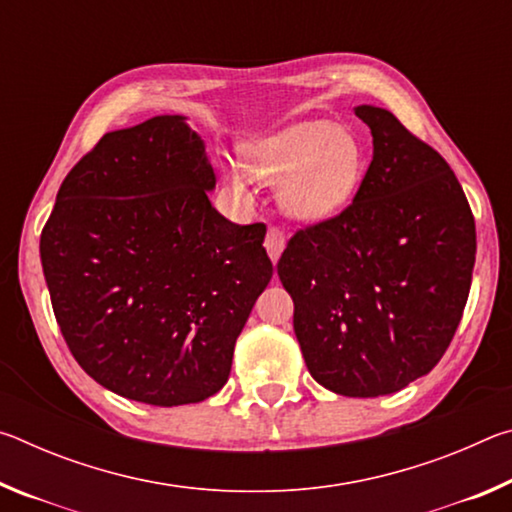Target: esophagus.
Wrapping results in <instances>:
<instances>
[{
  "mask_svg": "<svg viewBox=\"0 0 512 512\" xmlns=\"http://www.w3.org/2000/svg\"><path fill=\"white\" fill-rule=\"evenodd\" d=\"M264 246H266L268 257H271L273 262H277V259H280V255H282L284 246H287V235H284V230H280V228H275V225H271V228L266 230Z\"/></svg>",
  "mask_w": 512,
  "mask_h": 512,
  "instance_id": "1",
  "label": "esophagus"
}]
</instances>
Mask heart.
<instances>
[{
	"label": "heart",
	"instance_id": "obj_1",
	"mask_svg": "<svg viewBox=\"0 0 512 512\" xmlns=\"http://www.w3.org/2000/svg\"><path fill=\"white\" fill-rule=\"evenodd\" d=\"M248 171L280 185V205L293 219L325 221L352 203L366 173L359 137L329 121H302L246 146ZM230 185L246 192V176L228 169Z\"/></svg>",
	"mask_w": 512,
	"mask_h": 512
}]
</instances>
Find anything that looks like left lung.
Returning <instances> with one entry per match:
<instances>
[{"label":"left lung","instance_id":"obj_1","mask_svg":"<svg viewBox=\"0 0 512 512\" xmlns=\"http://www.w3.org/2000/svg\"><path fill=\"white\" fill-rule=\"evenodd\" d=\"M354 112L375 146L361 187L343 212L289 239L277 275L311 377L379 397L443 359L470 293L476 230L443 155L393 112Z\"/></svg>","mask_w":512,"mask_h":512}]
</instances>
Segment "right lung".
<instances>
[{"label": "right lung", "instance_id": "add662e5", "mask_svg": "<svg viewBox=\"0 0 512 512\" xmlns=\"http://www.w3.org/2000/svg\"><path fill=\"white\" fill-rule=\"evenodd\" d=\"M203 140L158 115L101 137L42 228L40 259L69 352L126 400L203 402L273 277L266 225L214 210Z\"/></svg>", "mask_w": 512, "mask_h": 512}]
</instances>
